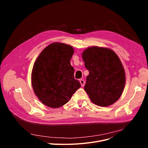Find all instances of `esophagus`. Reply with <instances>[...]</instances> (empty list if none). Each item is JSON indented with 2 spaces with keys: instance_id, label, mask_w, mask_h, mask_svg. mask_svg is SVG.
Instances as JSON below:
<instances>
[{
  "instance_id": "1",
  "label": "esophagus",
  "mask_w": 148,
  "mask_h": 148,
  "mask_svg": "<svg viewBox=\"0 0 148 148\" xmlns=\"http://www.w3.org/2000/svg\"><path fill=\"white\" fill-rule=\"evenodd\" d=\"M79 82L81 84V87H84V85H85V81H84V79H80L79 80Z\"/></svg>"
}]
</instances>
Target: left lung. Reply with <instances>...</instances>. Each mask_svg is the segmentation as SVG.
Here are the masks:
<instances>
[{
    "instance_id": "1",
    "label": "left lung",
    "mask_w": 148,
    "mask_h": 148,
    "mask_svg": "<svg viewBox=\"0 0 148 148\" xmlns=\"http://www.w3.org/2000/svg\"><path fill=\"white\" fill-rule=\"evenodd\" d=\"M82 58L88 70L84 90L91 101L108 107L121 97L125 84V73L120 59L112 50L93 46L84 50Z\"/></svg>"
}]
</instances>
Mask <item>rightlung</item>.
Returning a JSON list of instances; mask_svg holds the SVG:
<instances>
[{
	"label": "right lung",
	"mask_w": 148,
	"mask_h": 148,
	"mask_svg": "<svg viewBox=\"0 0 148 148\" xmlns=\"http://www.w3.org/2000/svg\"><path fill=\"white\" fill-rule=\"evenodd\" d=\"M73 53L71 46L53 43L41 52L34 62L32 87L39 100L49 107L64 105L81 87L79 82L74 78V70L70 64Z\"/></svg>",
	"instance_id": "add662e5"
}]
</instances>
